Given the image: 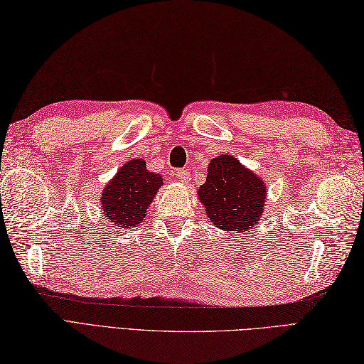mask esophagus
Segmentation results:
<instances>
[{
    "mask_svg": "<svg viewBox=\"0 0 364 364\" xmlns=\"http://www.w3.org/2000/svg\"><path fill=\"white\" fill-rule=\"evenodd\" d=\"M175 175H176V178H178L183 184H188L189 180H191V173H189L188 169H178L175 172Z\"/></svg>",
    "mask_w": 364,
    "mask_h": 364,
    "instance_id": "esophagus-1",
    "label": "esophagus"
}]
</instances>
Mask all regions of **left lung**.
<instances>
[{"label": "left lung", "mask_w": 364, "mask_h": 364, "mask_svg": "<svg viewBox=\"0 0 364 364\" xmlns=\"http://www.w3.org/2000/svg\"><path fill=\"white\" fill-rule=\"evenodd\" d=\"M198 197L213 225L240 235L259 221L266 188L262 178L234 156L221 155L209 163Z\"/></svg>", "instance_id": "left-lung-1"}]
</instances>
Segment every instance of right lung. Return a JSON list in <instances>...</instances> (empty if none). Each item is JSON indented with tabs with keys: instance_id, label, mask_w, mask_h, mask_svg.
I'll return each instance as SVG.
<instances>
[{
	"instance_id": "add662e5",
	"label": "right lung",
	"mask_w": 364,
	"mask_h": 364,
	"mask_svg": "<svg viewBox=\"0 0 364 364\" xmlns=\"http://www.w3.org/2000/svg\"><path fill=\"white\" fill-rule=\"evenodd\" d=\"M161 175L149 172L146 161L130 160L117 172L101 193L102 215L114 228L129 229L146 217L147 206L161 188Z\"/></svg>"
}]
</instances>
